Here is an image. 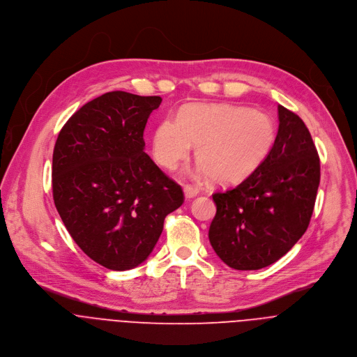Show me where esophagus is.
I'll list each match as a JSON object with an SVG mask.
<instances>
[{
	"label": "esophagus",
	"instance_id": "1",
	"mask_svg": "<svg viewBox=\"0 0 357 357\" xmlns=\"http://www.w3.org/2000/svg\"><path fill=\"white\" fill-rule=\"evenodd\" d=\"M197 194H198V191L197 190H194L192 187H184V197H185V199H192L194 197H197Z\"/></svg>",
	"mask_w": 357,
	"mask_h": 357
}]
</instances>
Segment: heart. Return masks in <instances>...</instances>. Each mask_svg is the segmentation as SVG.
Masks as SVG:
<instances>
[{"label":"heart","instance_id":"1","mask_svg":"<svg viewBox=\"0 0 357 357\" xmlns=\"http://www.w3.org/2000/svg\"><path fill=\"white\" fill-rule=\"evenodd\" d=\"M275 125L263 111L235 104H188L177 118L166 116L153 132L156 162L174 170L197 145V177L234 184L252 174L268 156Z\"/></svg>","mask_w":357,"mask_h":357}]
</instances>
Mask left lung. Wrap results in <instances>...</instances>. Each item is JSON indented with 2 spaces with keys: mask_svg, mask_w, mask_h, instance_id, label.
Returning a JSON list of instances; mask_svg holds the SVG:
<instances>
[{
  "mask_svg": "<svg viewBox=\"0 0 357 357\" xmlns=\"http://www.w3.org/2000/svg\"><path fill=\"white\" fill-rule=\"evenodd\" d=\"M278 132L264 162L241 184L212 194L217 204L208 238L235 270H259L286 255L305 234L321 166L303 119L278 105Z\"/></svg>",
  "mask_w": 357,
  "mask_h": 357,
  "instance_id": "8db88e82",
  "label": "left lung"
}]
</instances>
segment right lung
Returning <instances> with one entry per match:
<instances>
[{"label":"right lung","instance_id":"add662e5","mask_svg":"<svg viewBox=\"0 0 357 357\" xmlns=\"http://www.w3.org/2000/svg\"><path fill=\"white\" fill-rule=\"evenodd\" d=\"M162 98L105 93L61 128L52 166L53 199L79 248L116 271L144 263L181 187L145 153L144 130Z\"/></svg>","mask_w":357,"mask_h":357}]
</instances>
